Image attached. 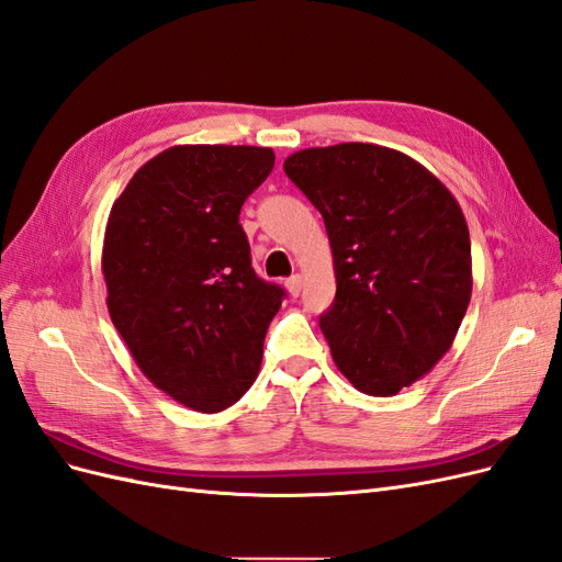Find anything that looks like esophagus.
<instances>
[{
  "mask_svg": "<svg viewBox=\"0 0 562 562\" xmlns=\"http://www.w3.org/2000/svg\"><path fill=\"white\" fill-rule=\"evenodd\" d=\"M285 288H288V293H291L293 297H297L300 291H302V277H300V274H293L291 279L285 281Z\"/></svg>",
  "mask_w": 562,
  "mask_h": 562,
  "instance_id": "34e87169",
  "label": "esophagus"
}]
</instances>
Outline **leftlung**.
<instances>
[{"label":"left lung","mask_w":562,"mask_h":562,"mask_svg":"<svg viewBox=\"0 0 562 562\" xmlns=\"http://www.w3.org/2000/svg\"><path fill=\"white\" fill-rule=\"evenodd\" d=\"M283 171L326 223L337 293L321 316L337 370L368 396H396L452 347L471 302L462 209L398 149H300Z\"/></svg>","instance_id":"left-lung-1"}]
</instances>
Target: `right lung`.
I'll list each match as a JSON object with an SVG mask.
<instances>
[{"instance_id": "right-lung-1", "label": "right lung", "mask_w": 562, "mask_h": 562, "mask_svg": "<svg viewBox=\"0 0 562 562\" xmlns=\"http://www.w3.org/2000/svg\"><path fill=\"white\" fill-rule=\"evenodd\" d=\"M271 168V147H168L108 217L100 267L114 328L143 375L196 413L225 411L250 389L285 295L255 277L239 225Z\"/></svg>"}]
</instances>
